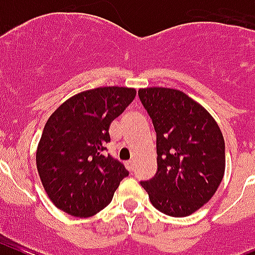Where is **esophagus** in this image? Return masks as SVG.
<instances>
[{"mask_svg":"<svg viewBox=\"0 0 255 255\" xmlns=\"http://www.w3.org/2000/svg\"><path fill=\"white\" fill-rule=\"evenodd\" d=\"M125 165H126V167H127V169L129 171H132L133 169H134V161H133V160H129V161H126Z\"/></svg>","mask_w":255,"mask_h":255,"instance_id":"obj_1","label":"esophagus"}]
</instances>
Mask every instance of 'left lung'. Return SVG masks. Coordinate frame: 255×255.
I'll return each mask as SVG.
<instances>
[{
	"instance_id": "1",
	"label": "left lung",
	"mask_w": 255,
	"mask_h": 255,
	"mask_svg": "<svg viewBox=\"0 0 255 255\" xmlns=\"http://www.w3.org/2000/svg\"><path fill=\"white\" fill-rule=\"evenodd\" d=\"M139 100L156 132L157 171L141 182L156 210L185 217L207 203L224 178L225 141L213 117L180 90L146 88Z\"/></svg>"
}]
</instances>
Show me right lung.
Wrapping results in <instances>:
<instances>
[{
	"label": "right lung",
	"mask_w": 255,
	"mask_h": 255,
	"mask_svg": "<svg viewBox=\"0 0 255 255\" xmlns=\"http://www.w3.org/2000/svg\"><path fill=\"white\" fill-rule=\"evenodd\" d=\"M136 96V89L105 86L71 96L48 118L36 148V169L57 208L75 217L96 215L111 203L128 175L105 155L109 127Z\"/></svg>",
	"instance_id": "1"
}]
</instances>
